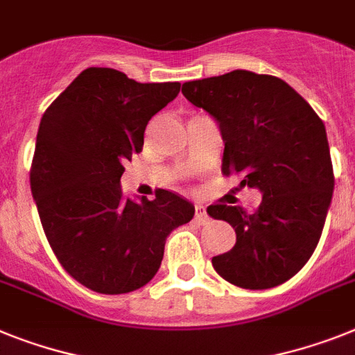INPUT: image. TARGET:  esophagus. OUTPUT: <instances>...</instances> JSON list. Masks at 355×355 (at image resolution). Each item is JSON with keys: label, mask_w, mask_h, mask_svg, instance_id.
<instances>
[{"label": "esophagus", "mask_w": 355, "mask_h": 355, "mask_svg": "<svg viewBox=\"0 0 355 355\" xmlns=\"http://www.w3.org/2000/svg\"><path fill=\"white\" fill-rule=\"evenodd\" d=\"M195 220L198 223H207L209 222V214L205 213V207L200 204L195 205Z\"/></svg>", "instance_id": "34e87169"}]
</instances>
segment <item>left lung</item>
<instances>
[{
  "mask_svg": "<svg viewBox=\"0 0 355 355\" xmlns=\"http://www.w3.org/2000/svg\"><path fill=\"white\" fill-rule=\"evenodd\" d=\"M182 94L216 121L223 175L256 187L254 213L213 204L209 216L233 225L236 243L214 256V270L251 291L285 284L314 252L334 191L324 124L311 104L274 76L234 70L182 85Z\"/></svg>",
  "mask_w": 355,
  "mask_h": 355,
  "instance_id": "8db88e82",
  "label": "left lung"
}]
</instances>
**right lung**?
<instances>
[{"label":"right lung","instance_id":"right-lung-1","mask_svg":"<svg viewBox=\"0 0 355 355\" xmlns=\"http://www.w3.org/2000/svg\"><path fill=\"white\" fill-rule=\"evenodd\" d=\"M180 83H137L113 68H86L43 113L31 187L44 234L62 269L101 294L144 287L166 238L195 207L166 189L155 200L124 198V164L142 151L144 130Z\"/></svg>","mask_w":355,"mask_h":355}]
</instances>
